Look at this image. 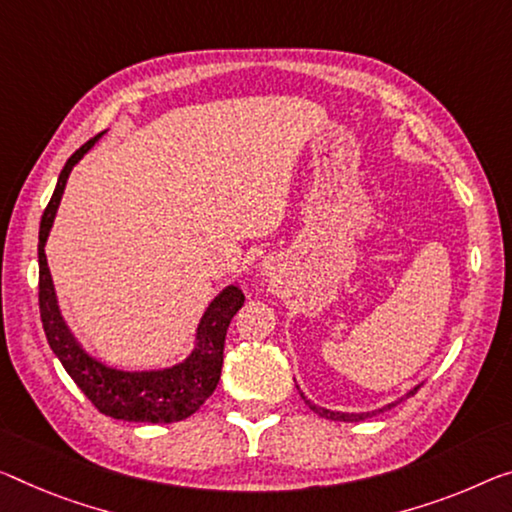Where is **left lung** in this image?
<instances>
[{
	"instance_id": "obj_1",
	"label": "left lung",
	"mask_w": 512,
	"mask_h": 512,
	"mask_svg": "<svg viewBox=\"0 0 512 512\" xmlns=\"http://www.w3.org/2000/svg\"><path fill=\"white\" fill-rule=\"evenodd\" d=\"M419 387H421V384H419ZM419 387H414L412 391H407V396H414V393L416 391H419ZM302 393V391H300ZM405 396V398H407ZM302 398H304V393H302ZM400 400H403V398H400ZM304 403L306 405H309L311 407V410L313 412H316L318 416H322V419H332V421H364V419H368V416H373L375 412H382V410H391V407L393 405H396V403H389L387 407H382V410H375V412H361V414H350V412H332V410H325V407H318V405H313L311 403V400H306L304 398Z\"/></svg>"
}]
</instances>
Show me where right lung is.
I'll use <instances>...</instances> for the list:
<instances>
[{"instance_id":"obj_1","label":"right lung","mask_w":512,"mask_h":512,"mask_svg":"<svg viewBox=\"0 0 512 512\" xmlns=\"http://www.w3.org/2000/svg\"><path fill=\"white\" fill-rule=\"evenodd\" d=\"M102 135L68 157L61 169L57 187L41 219L38 231V306L47 336V343L61 366L73 377L84 396L96 405V410L119 421L135 423H174L192 416L217 389L219 375L224 364V341L235 313L245 304V295L238 286H226L215 300L208 304L206 313L196 327V345L192 355L180 364L162 371H123V368L107 366L105 361L91 357L77 338L70 332L64 316H61L57 293L50 267H47L45 242L57 217L61 196L66 190V180L84 153L91 151Z\"/></svg>"}]
</instances>
